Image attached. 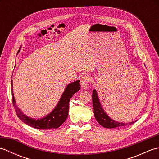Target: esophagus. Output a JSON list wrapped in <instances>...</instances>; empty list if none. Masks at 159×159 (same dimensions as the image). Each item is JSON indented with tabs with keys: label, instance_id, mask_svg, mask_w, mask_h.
Instances as JSON below:
<instances>
[{
	"label": "esophagus",
	"instance_id": "1",
	"mask_svg": "<svg viewBox=\"0 0 159 159\" xmlns=\"http://www.w3.org/2000/svg\"><path fill=\"white\" fill-rule=\"evenodd\" d=\"M90 82V77L88 75H85L82 77L80 80V85L83 89H87L88 87L89 83Z\"/></svg>",
	"mask_w": 159,
	"mask_h": 159
}]
</instances>
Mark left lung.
<instances>
[{
    "label": "left lung",
    "instance_id": "left-lung-1",
    "mask_svg": "<svg viewBox=\"0 0 159 159\" xmlns=\"http://www.w3.org/2000/svg\"><path fill=\"white\" fill-rule=\"evenodd\" d=\"M92 102H93V113L96 120H97L101 126L106 128H114L121 126H127L129 125H132L134 122H136L137 120L134 121H130V122H120L113 119L108 116L105 111L103 109V108L101 105L100 102L98 95L96 89H93L92 93Z\"/></svg>",
    "mask_w": 159,
    "mask_h": 159
}]
</instances>
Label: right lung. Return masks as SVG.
Masks as SVG:
<instances>
[{"mask_svg":"<svg viewBox=\"0 0 159 159\" xmlns=\"http://www.w3.org/2000/svg\"><path fill=\"white\" fill-rule=\"evenodd\" d=\"M20 49H21V47L20 48L18 52ZM80 88V80H77L76 81L68 84L63 92L61 96L58 103H57L56 107L54 108V109L51 112L42 118L35 119V118L27 116L22 112L21 109L17 107L14 95H13V81L11 80L13 104L15 107V111L17 113V116L24 123L26 124L29 126L41 130L57 128L67 119V116H68L69 102L70 98L74 96V93L79 92Z\"/></svg>","mask_w":159,"mask_h":159,"instance_id":"add662e5","label":"right lung"}]
</instances>
